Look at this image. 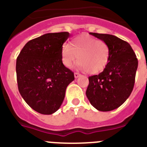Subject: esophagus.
<instances>
[{"instance_id":"esophagus-1","label":"esophagus","mask_w":147,"mask_h":147,"mask_svg":"<svg viewBox=\"0 0 147 147\" xmlns=\"http://www.w3.org/2000/svg\"><path fill=\"white\" fill-rule=\"evenodd\" d=\"M74 75H75V78H78V77H80V75L79 73H78V72H75V74H74Z\"/></svg>"}]
</instances>
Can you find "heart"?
<instances>
[{
	"instance_id": "heart-1",
	"label": "heart",
	"mask_w": 147,
	"mask_h": 147,
	"mask_svg": "<svg viewBox=\"0 0 147 147\" xmlns=\"http://www.w3.org/2000/svg\"><path fill=\"white\" fill-rule=\"evenodd\" d=\"M61 53V61L66 67L70 68L78 59V69L97 74L107 65L111 50L105 41L83 34L74 38L70 45H63Z\"/></svg>"
}]
</instances>
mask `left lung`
I'll list each match as a JSON object with an SVG mask.
<instances>
[{
	"label": "left lung",
	"instance_id": "1",
	"mask_svg": "<svg viewBox=\"0 0 147 147\" xmlns=\"http://www.w3.org/2000/svg\"><path fill=\"white\" fill-rule=\"evenodd\" d=\"M90 34L107 42L111 53L104 71L88 78L86 96L98 111L109 112L121 106L131 95L135 83L138 59L126 41L109 34Z\"/></svg>",
	"mask_w": 147,
	"mask_h": 147
}]
</instances>
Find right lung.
I'll return each instance as SVG.
<instances>
[{"label":"right lung","mask_w":147,"mask_h":147,"mask_svg":"<svg viewBox=\"0 0 147 147\" xmlns=\"http://www.w3.org/2000/svg\"><path fill=\"white\" fill-rule=\"evenodd\" d=\"M67 32L47 33L27 42L16 59L19 91L27 105L42 115L61 107L74 73L63 64L61 48Z\"/></svg>","instance_id":"right-lung-1"}]
</instances>
